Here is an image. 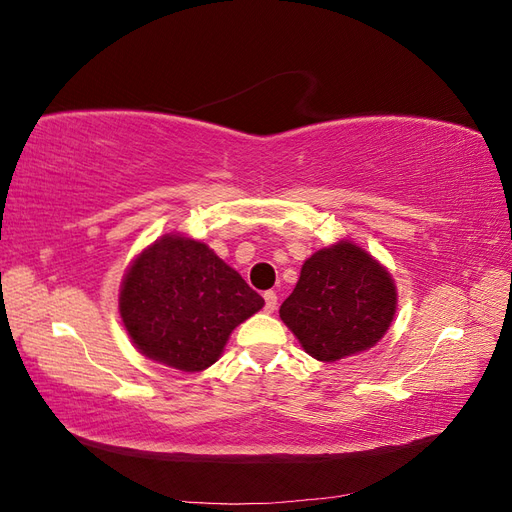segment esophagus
I'll use <instances>...</instances> for the list:
<instances>
[{
	"label": "esophagus",
	"mask_w": 512,
	"mask_h": 512,
	"mask_svg": "<svg viewBox=\"0 0 512 512\" xmlns=\"http://www.w3.org/2000/svg\"><path fill=\"white\" fill-rule=\"evenodd\" d=\"M275 307H277V294L273 290H267L265 292V309L269 314H273Z\"/></svg>",
	"instance_id": "obj_1"
}]
</instances>
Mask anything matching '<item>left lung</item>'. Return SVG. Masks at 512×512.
Here are the masks:
<instances>
[{"label": "left lung", "mask_w": 512, "mask_h": 512, "mask_svg": "<svg viewBox=\"0 0 512 512\" xmlns=\"http://www.w3.org/2000/svg\"><path fill=\"white\" fill-rule=\"evenodd\" d=\"M397 309L391 273L352 241L309 256L280 318L303 350L333 363L376 346Z\"/></svg>", "instance_id": "1"}]
</instances>
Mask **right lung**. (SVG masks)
Here are the masks:
<instances>
[{
  "label": "right lung",
  "mask_w": 512,
  "mask_h": 512,
  "mask_svg": "<svg viewBox=\"0 0 512 512\" xmlns=\"http://www.w3.org/2000/svg\"><path fill=\"white\" fill-rule=\"evenodd\" d=\"M265 299L205 243L164 235L123 275L119 314L147 359L203 371L222 356L230 333Z\"/></svg>",
  "instance_id": "add662e5"
}]
</instances>
